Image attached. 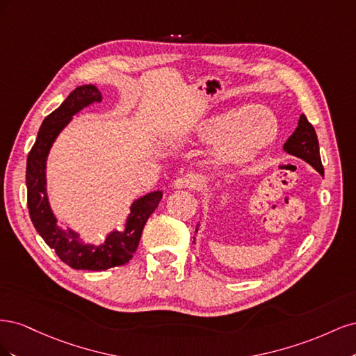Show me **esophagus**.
<instances>
[{"label": "esophagus", "mask_w": 356, "mask_h": 356, "mask_svg": "<svg viewBox=\"0 0 356 356\" xmlns=\"http://www.w3.org/2000/svg\"><path fill=\"white\" fill-rule=\"evenodd\" d=\"M172 186H174V188H187V190H191L196 187V179L190 177V175H186V177H178L174 182H172Z\"/></svg>", "instance_id": "esophagus-1"}]
</instances>
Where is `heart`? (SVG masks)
Masks as SVG:
<instances>
[{
  "instance_id": "1",
  "label": "heart",
  "mask_w": 356,
  "mask_h": 356,
  "mask_svg": "<svg viewBox=\"0 0 356 356\" xmlns=\"http://www.w3.org/2000/svg\"><path fill=\"white\" fill-rule=\"evenodd\" d=\"M204 141L217 144V154L225 161H246L255 157L276 136V120L264 106L250 105L238 113L212 115L197 126Z\"/></svg>"
}]
</instances>
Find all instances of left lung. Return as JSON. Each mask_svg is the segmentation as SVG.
<instances>
[{"label": "left lung", "mask_w": 356, "mask_h": 356, "mask_svg": "<svg viewBox=\"0 0 356 356\" xmlns=\"http://www.w3.org/2000/svg\"><path fill=\"white\" fill-rule=\"evenodd\" d=\"M284 149L288 154H293L301 160H305L312 168L316 169L321 175H324V166H322L319 156V143L315 132V127L309 123L305 114L300 115L298 126L293 132L286 143L284 144ZM199 230V224L196 227V233ZM195 243V241H193Z\"/></svg>", "instance_id": "obj_1"}]
</instances>
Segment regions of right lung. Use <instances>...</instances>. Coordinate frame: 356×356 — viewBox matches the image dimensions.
<instances>
[{"mask_svg": "<svg viewBox=\"0 0 356 356\" xmlns=\"http://www.w3.org/2000/svg\"><path fill=\"white\" fill-rule=\"evenodd\" d=\"M101 101L102 93L93 84H84L72 90L59 108L44 118L35 144L32 145L26 160L28 209L31 221L38 234L51 250H55L60 260L77 270L99 272L129 263L139 245L147 220L156 211L163 196V191L157 190L134 200L124 227L110 232L99 245L84 243L79 233L71 229H63L58 224V218L53 213L47 197L46 166L49 152L58 135L72 120V115L80 113L86 106Z\"/></svg>", "mask_w": 356, "mask_h": 356, "instance_id": "obj_1", "label": "right lung"}]
</instances>
